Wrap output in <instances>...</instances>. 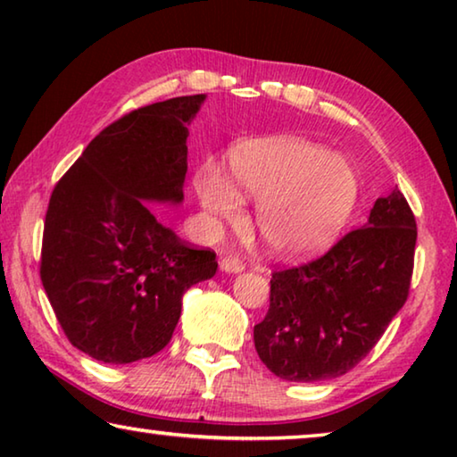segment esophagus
Segmentation results:
<instances>
[{
    "instance_id": "1",
    "label": "esophagus",
    "mask_w": 457,
    "mask_h": 457,
    "mask_svg": "<svg viewBox=\"0 0 457 457\" xmlns=\"http://www.w3.org/2000/svg\"><path fill=\"white\" fill-rule=\"evenodd\" d=\"M220 268H221V272L237 274V272H242V270H244V264H242V260L236 258V256H226V258H221Z\"/></svg>"
}]
</instances>
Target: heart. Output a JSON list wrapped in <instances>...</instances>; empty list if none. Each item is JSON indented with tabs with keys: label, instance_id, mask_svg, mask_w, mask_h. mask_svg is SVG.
<instances>
[{
	"label": "heart",
	"instance_id": "1",
	"mask_svg": "<svg viewBox=\"0 0 457 457\" xmlns=\"http://www.w3.org/2000/svg\"><path fill=\"white\" fill-rule=\"evenodd\" d=\"M229 171L245 193L258 197L253 223L278 256H311L335 242L359 195L353 167L319 145L294 137H268L231 153ZM197 197L212 218L234 220L242 210L236 189L207 167Z\"/></svg>",
	"mask_w": 457,
	"mask_h": 457
}]
</instances>
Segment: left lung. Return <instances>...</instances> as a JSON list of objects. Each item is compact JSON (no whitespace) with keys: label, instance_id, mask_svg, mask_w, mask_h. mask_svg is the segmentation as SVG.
<instances>
[{"label":"left lung","instance_id":"obj_1","mask_svg":"<svg viewBox=\"0 0 457 457\" xmlns=\"http://www.w3.org/2000/svg\"><path fill=\"white\" fill-rule=\"evenodd\" d=\"M415 242V215L395 187L324 256L274 272L268 314L253 327L262 362L296 383L357 367L405 304Z\"/></svg>","mask_w":457,"mask_h":457}]
</instances>
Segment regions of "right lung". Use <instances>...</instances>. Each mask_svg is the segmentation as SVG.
<instances>
[{
  "label": "right lung",
  "instance_id": "add662e5",
  "mask_svg": "<svg viewBox=\"0 0 457 457\" xmlns=\"http://www.w3.org/2000/svg\"><path fill=\"white\" fill-rule=\"evenodd\" d=\"M205 95L137 108L92 138L52 191L40 276L68 340L127 365L163 351L181 298L218 270L154 218L145 201L179 205L187 125Z\"/></svg>",
  "mask_w": 457,
  "mask_h": 457
}]
</instances>
